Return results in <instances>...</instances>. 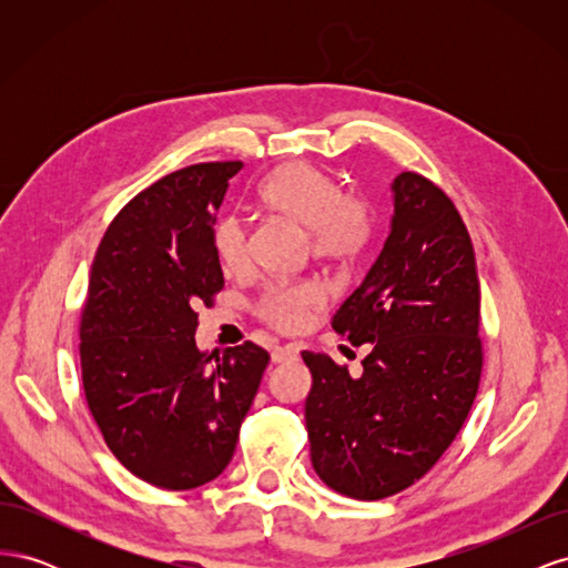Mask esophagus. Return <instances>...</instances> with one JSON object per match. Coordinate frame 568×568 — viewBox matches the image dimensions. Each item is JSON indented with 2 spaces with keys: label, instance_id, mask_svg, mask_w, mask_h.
Here are the masks:
<instances>
[{
  "label": "esophagus",
  "instance_id": "1",
  "mask_svg": "<svg viewBox=\"0 0 568 568\" xmlns=\"http://www.w3.org/2000/svg\"><path fill=\"white\" fill-rule=\"evenodd\" d=\"M296 357H298V348L294 346V343L272 348V363H288V359H296Z\"/></svg>",
  "mask_w": 568,
  "mask_h": 568
}]
</instances>
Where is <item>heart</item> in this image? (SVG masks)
Segmentation results:
<instances>
[{
	"mask_svg": "<svg viewBox=\"0 0 568 568\" xmlns=\"http://www.w3.org/2000/svg\"><path fill=\"white\" fill-rule=\"evenodd\" d=\"M261 199L274 213L291 217L311 232V248L324 263H348L363 253L372 234V213L363 196L341 192L338 182L311 163H286L261 184ZM215 251L227 270L248 263V234L239 215L215 225ZM324 303L315 282L272 284L261 301V315L282 332H298L307 313Z\"/></svg>",
	"mask_w": 568,
	"mask_h": 568,
	"instance_id": "1",
	"label": "heart"
}]
</instances>
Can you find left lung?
<instances>
[{
	"mask_svg": "<svg viewBox=\"0 0 568 568\" xmlns=\"http://www.w3.org/2000/svg\"><path fill=\"white\" fill-rule=\"evenodd\" d=\"M390 189L386 244L332 320L353 346L369 343L363 374L301 353L313 374V467L355 500L400 493L434 467L467 419L484 367L476 257L455 203L417 173H400Z\"/></svg>",
	"mask_w": 568,
	"mask_h": 568,
	"instance_id": "left-lung-1",
	"label": "left lung"
}]
</instances>
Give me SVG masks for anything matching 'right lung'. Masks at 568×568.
<instances>
[{"mask_svg":"<svg viewBox=\"0 0 568 568\" xmlns=\"http://www.w3.org/2000/svg\"><path fill=\"white\" fill-rule=\"evenodd\" d=\"M242 161L170 173L115 215L97 248L80 320L82 388L109 450L165 490L230 464L270 363L265 348H196V307L225 286L217 209Z\"/></svg>","mask_w":568,"mask_h":568,"instance_id":"add662e5","label":"right lung"}]
</instances>
